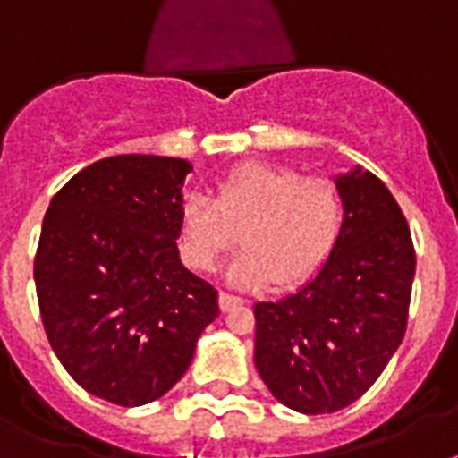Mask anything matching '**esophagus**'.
Wrapping results in <instances>:
<instances>
[{
	"label": "esophagus",
	"mask_w": 458,
	"mask_h": 458,
	"mask_svg": "<svg viewBox=\"0 0 458 458\" xmlns=\"http://www.w3.org/2000/svg\"><path fill=\"white\" fill-rule=\"evenodd\" d=\"M218 303H221V310H230L233 306H242V303H244V299H240V296H235V293L221 292V296H218Z\"/></svg>",
	"instance_id": "esophagus-1"
}]
</instances>
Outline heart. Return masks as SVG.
<instances>
[{
    "instance_id": "obj_1",
    "label": "heart",
    "mask_w": 458,
    "mask_h": 458,
    "mask_svg": "<svg viewBox=\"0 0 458 458\" xmlns=\"http://www.w3.org/2000/svg\"><path fill=\"white\" fill-rule=\"evenodd\" d=\"M344 218V197L332 181L251 162L218 181L214 202L204 195L185 199L178 214L181 254L207 273L240 235L244 249L225 277L237 287H292L325 266Z\"/></svg>"
}]
</instances>
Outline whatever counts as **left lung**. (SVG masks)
<instances>
[{
    "label": "left lung",
    "mask_w": 458,
    "mask_h": 458,
    "mask_svg": "<svg viewBox=\"0 0 458 458\" xmlns=\"http://www.w3.org/2000/svg\"><path fill=\"white\" fill-rule=\"evenodd\" d=\"M344 230L296 293L256 303L254 362L267 390L301 414L362 397L403 344L416 254L395 197L371 171L338 174Z\"/></svg>",
    "instance_id": "8db88e82"
}]
</instances>
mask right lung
Masks as SVG:
<instances>
[{
  "mask_svg": "<svg viewBox=\"0 0 458 458\" xmlns=\"http://www.w3.org/2000/svg\"><path fill=\"white\" fill-rule=\"evenodd\" d=\"M191 171L178 157H106L48 204L35 256L44 329L65 371L100 400L140 407L165 395L218 318V292L176 247Z\"/></svg>",
  "mask_w": 458,
  "mask_h": 458,
  "instance_id": "1",
  "label": "right lung"
}]
</instances>
